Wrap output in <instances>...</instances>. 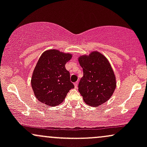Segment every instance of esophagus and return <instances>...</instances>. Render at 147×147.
Listing matches in <instances>:
<instances>
[{
	"mask_svg": "<svg viewBox=\"0 0 147 147\" xmlns=\"http://www.w3.org/2000/svg\"><path fill=\"white\" fill-rule=\"evenodd\" d=\"M74 84H75V88H77V86H78V82H76Z\"/></svg>",
	"mask_w": 147,
	"mask_h": 147,
	"instance_id": "1",
	"label": "esophagus"
}]
</instances>
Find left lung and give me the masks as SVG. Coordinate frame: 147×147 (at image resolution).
Returning <instances> with one entry per match:
<instances>
[{
	"label": "left lung",
	"mask_w": 147,
	"mask_h": 147,
	"mask_svg": "<svg viewBox=\"0 0 147 147\" xmlns=\"http://www.w3.org/2000/svg\"><path fill=\"white\" fill-rule=\"evenodd\" d=\"M84 76L78 86L86 104L98 106L111 98L116 87L114 72L109 61L102 54L93 52L79 57Z\"/></svg>",
	"instance_id": "8db88e82"
}]
</instances>
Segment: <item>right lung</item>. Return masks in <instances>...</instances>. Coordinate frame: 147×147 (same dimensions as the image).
Wrapping results in <instances>:
<instances>
[{"label":"right lung","mask_w":147,"mask_h":147,"mask_svg":"<svg viewBox=\"0 0 147 147\" xmlns=\"http://www.w3.org/2000/svg\"><path fill=\"white\" fill-rule=\"evenodd\" d=\"M70 54L50 50L42 54L32 77V87L39 102L50 106L59 105L75 87L65 65Z\"/></svg>","instance_id":"add662e5"}]
</instances>
